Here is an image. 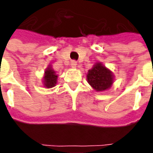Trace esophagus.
<instances>
[{"label": "esophagus", "mask_w": 153, "mask_h": 153, "mask_svg": "<svg viewBox=\"0 0 153 153\" xmlns=\"http://www.w3.org/2000/svg\"><path fill=\"white\" fill-rule=\"evenodd\" d=\"M77 66V62L76 61H74V60H73L72 62H71V67L72 68H76Z\"/></svg>", "instance_id": "esophagus-1"}]
</instances>
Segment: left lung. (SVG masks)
Masks as SVG:
<instances>
[{"label": "left lung", "instance_id": "1", "mask_svg": "<svg viewBox=\"0 0 153 153\" xmlns=\"http://www.w3.org/2000/svg\"><path fill=\"white\" fill-rule=\"evenodd\" d=\"M87 81L94 90L102 92L109 90L114 83V74L111 69L106 68L101 62L94 65L86 74Z\"/></svg>", "mask_w": 153, "mask_h": 153}]
</instances>
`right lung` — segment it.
I'll return each mask as SVG.
<instances>
[{
    "label": "right lung",
    "instance_id": "obj_1",
    "mask_svg": "<svg viewBox=\"0 0 153 153\" xmlns=\"http://www.w3.org/2000/svg\"><path fill=\"white\" fill-rule=\"evenodd\" d=\"M58 77L59 75L56 74V72L52 68V66L49 64L48 68L45 69L43 78H42V85L44 86V88L50 89V88L54 87L55 85H57Z\"/></svg>",
    "mask_w": 153,
    "mask_h": 153
}]
</instances>
